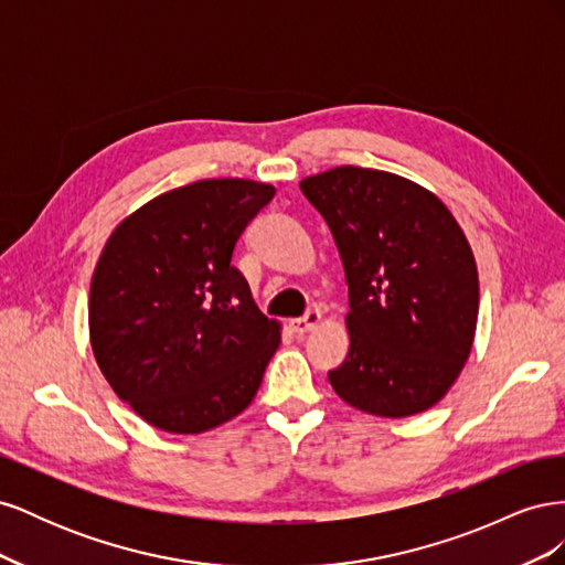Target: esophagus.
Segmentation results:
<instances>
[{
  "label": "esophagus",
  "mask_w": 565,
  "mask_h": 565,
  "mask_svg": "<svg viewBox=\"0 0 565 565\" xmlns=\"http://www.w3.org/2000/svg\"><path fill=\"white\" fill-rule=\"evenodd\" d=\"M320 320H322V313L318 309H311V311H306L301 318H295L292 322H289V328H292L297 334H306V332L316 330Z\"/></svg>",
  "instance_id": "1"
}]
</instances>
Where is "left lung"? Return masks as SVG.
Here are the masks:
<instances>
[{"mask_svg": "<svg viewBox=\"0 0 565 565\" xmlns=\"http://www.w3.org/2000/svg\"><path fill=\"white\" fill-rule=\"evenodd\" d=\"M349 282L347 361L337 396L374 417L436 405L465 367L478 320V270L465 231L419 183L365 167L303 179Z\"/></svg>", "mask_w": 565, "mask_h": 565, "instance_id": "left-lung-1", "label": "left lung"}]
</instances>
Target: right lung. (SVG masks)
<instances>
[{"instance_id":"obj_1","label":"right lung","mask_w":565,"mask_h":565,"mask_svg":"<svg viewBox=\"0 0 565 565\" xmlns=\"http://www.w3.org/2000/svg\"><path fill=\"white\" fill-rule=\"evenodd\" d=\"M273 195L249 179L188 183L131 212L100 252L94 358L117 398L156 429H216L259 391L280 322L259 311L231 259Z\"/></svg>"}]
</instances>
